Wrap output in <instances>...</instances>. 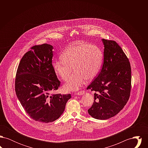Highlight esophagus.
Masks as SVG:
<instances>
[{"label":"esophagus","instance_id":"1","mask_svg":"<svg viewBox=\"0 0 148 148\" xmlns=\"http://www.w3.org/2000/svg\"><path fill=\"white\" fill-rule=\"evenodd\" d=\"M85 93V92L84 90H82V91L78 92L77 94L78 95H82L84 94Z\"/></svg>","mask_w":148,"mask_h":148}]
</instances>
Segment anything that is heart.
<instances>
[{"instance_id": "obj_1", "label": "heart", "mask_w": 148, "mask_h": 148, "mask_svg": "<svg viewBox=\"0 0 148 148\" xmlns=\"http://www.w3.org/2000/svg\"><path fill=\"white\" fill-rule=\"evenodd\" d=\"M61 59L53 62V71L56 75L63 80H66L64 85L67 91H75L80 89L85 79L92 80L100 71L103 54L98 47L86 42H80L65 50Z\"/></svg>"}]
</instances>
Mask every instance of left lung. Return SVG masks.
<instances>
[{"instance_id": "left-lung-1", "label": "left lung", "mask_w": 148, "mask_h": 148, "mask_svg": "<svg viewBox=\"0 0 148 148\" xmlns=\"http://www.w3.org/2000/svg\"><path fill=\"white\" fill-rule=\"evenodd\" d=\"M104 45L102 69L87 89L95 93L94 103L88 112L97 119H109L123 109L130 97L131 66L118 43L102 39Z\"/></svg>"}]
</instances>
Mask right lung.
Listing matches in <instances>:
<instances>
[{
  "label": "right lung",
  "mask_w": 148,
  "mask_h": 148,
  "mask_svg": "<svg viewBox=\"0 0 148 148\" xmlns=\"http://www.w3.org/2000/svg\"><path fill=\"white\" fill-rule=\"evenodd\" d=\"M21 58L15 77L17 98L29 116L48 123L63 113L71 94H53L60 85L53 71V47L48 44L34 45Z\"/></svg>",
  "instance_id": "obj_1"
}]
</instances>
